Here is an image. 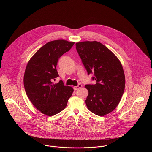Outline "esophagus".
<instances>
[{
    "label": "esophagus",
    "mask_w": 152,
    "mask_h": 152,
    "mask_svg": "<svg viewBox=\"0 0 152 152\" xmlns=\"http://www.w3.org/2000/svg\"><path fill=\"white\" fill-rule=\"evenodd\" d=\"M82 85H81V84H79L77 86H73V89L75 90H78V89H79V88H82Z\"/></svg>",
    "instance_id": "34e87169"
}]
</instances>
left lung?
<instances>
[{
  "mask_svg": "<svg viewBox=\"0 0 152 152\" xmlns=\"http://www.w3.org/2000/svg\"><path fill=\"white\" fill-rule=\"evenodd\" d=\"M76 49L88 75L94 73V85H86L88 109L99 116L113 111L119 104L125 86V76L118 58L100 42L76 43Z\"/></svg>",
  "mask_w": 152,
  "mask_h": 152,
  "instance_id": "8db88e82",
  "label": "left lung"
}]
</instances>
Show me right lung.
<instances>
[{
	"label": "right lung",
	"instance_id": "obj_1",
	"mask_svg": "<svg viewBox=\"0 0 152 152\" xmlns=\"http://www.w3.org/2000/svg\"><path fill=\"white\" fill-rule=\"evenodd\" d=\"M74 44L64 39L48 42L28 62L23 79L26 93L37 109L48 116L64 110L74 91L62 80L53 83L59 76L56 69L59 58Z\"/></svg>",
	"mask_w": 152,
	"mask_h": 152
}]
</instances>
